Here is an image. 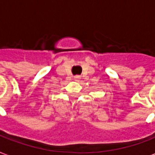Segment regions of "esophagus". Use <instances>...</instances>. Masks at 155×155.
Listing matches in <instances>:
<instances>
[{
	"label": "esophagus",
	"instance_id": "34e87169",
	"mask_svg": "<svg viewBox=\"0 0 155 155\" xmlns=\"http://www.w3.org/2000/svg\"><path fill=\"white\" fill-rule=\"evenodd\" d=\"M74 78H75L76 81H78V80H79L80 77L79 76H75V77H74Z\"/></svg>",
	"mask_w": 155,
	"mask_h": 155
}]
</instances>
